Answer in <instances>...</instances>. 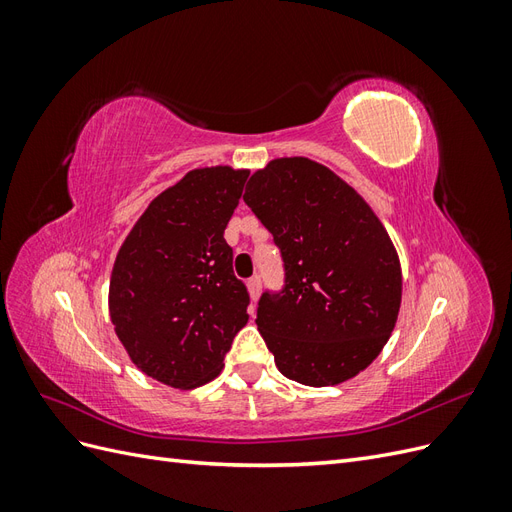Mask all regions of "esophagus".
I'll return each instance as SVG.
<instances>
[{
    "mask_svg": "<svg viewBox=\"0 0 512 512\" xmlns=\"http://www.w3.org/2000/svg\"><path fill=\"white\" fill-rule=\"evenodd\" d=\"M247 290H250L252 301H258V297H260V277L258 275H254L252 280L247 282Z\"/></svg>",
    "mask_w": 512,
    "mask_h": 512,
    "instance_id": "esophagus-1",
    "label": "esophagus"
}]
</instances>
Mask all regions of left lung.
I'll return each instance as SVG.
<instances>
[{"mask_svg": "<svg viewBox=\"0 0 512 512\" xmlns=\"http://www.w3.org/2000/svg\"><path fill=\"white\" fill-rule=\"evenodd\" d=\"M243 200L280 247L284 290L258 303V331L282 374L305 386L354 378L382 352L401 305V265L365 198L309 158H277Z\"/></svg>", "mask_w": 512, "mask_h": 512, "instance_id": "8db88e82", "label": "left lung"}]
</instances>
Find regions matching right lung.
<instances>
[{"label":"right lung","mask_w":512,"mask_h":512,"mask_svg":"<svg viewBox=\"0 0 512 512\" xmlns=\"http://www.w3.org/2000/svg\"><path fill=\"white\" fill-rule=\"evenodd\" d=\"M250 170L194 168L151 200L121 243L108 312L130 361L173 389H196L224 367L247 324V290L224 239Z\"/></svg>","instance_id":"add662e5"}]
</instances>
